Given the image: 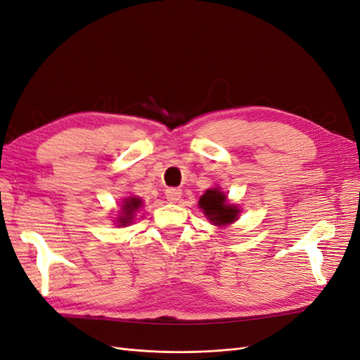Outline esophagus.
Returning a JSON list of instances; mask_svg holds the SVG:
<instances>
[{
  "label": "esophagus",
  "instance_id": "esophagus-1",
  "mask_svg": "<svg viewBox=\"0 0 360 360\" xmlns=\"http://www.w3.org/2000/svg\"><path fill=\"white\" fill-rule=\"evenodd\" d=\"M181 195H183L181 189H177V188H169L165 191V196L169 202H177V200H180Z\"/></svg>",
  "mask_w": 360,
  "mask_h": 360
}]
</instances>
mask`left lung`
I'll return each mask as SVG.
<instances>
[{
	"label": "left lung",
	"instance_id": "left-lung-1",
	"mask_svg": "<svg viewBox=\"0 0 360 360\" xmlns=\"http://www.w3.org/2000/svg\"><path fill=\"white\" fill-rule=\"evenodd\" d=\"M199 207L208 215L210 221L217 226H226L238 219L239 210L226 204V195L219 189L207 191L199 199Z\"/></svg>",
	"mask_w": 360,
	"mask_h": 360
}]
</instances>
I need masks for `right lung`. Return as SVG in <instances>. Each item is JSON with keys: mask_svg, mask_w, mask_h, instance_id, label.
<instances>
[{"mask_svg": "<svg viewBox=\"0 0 360 360\" xmlns=\"http://www.w3.org/2000/svg\"><path fill=\"white\" fill-rule=\"evenodd\" d=\"M141 205V200L139 198H128L122 205V215L120 217V226H125L133 220V214Z\"/></svg>", "mask_w": 360, "mask_h": 360, "instance_id": "right-lung-1", "label": "right lung"}]
</instances>
